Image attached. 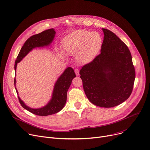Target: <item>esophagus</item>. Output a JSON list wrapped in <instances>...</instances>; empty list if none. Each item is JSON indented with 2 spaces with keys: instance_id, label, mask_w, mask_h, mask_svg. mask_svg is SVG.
<instances>
[{
  "instance_id": "esophagus-1",
  "label": "esophagus",
  "mask_w": 150,
  "mask_h": 150,
  "mask_svg": "<svg viewBox=\"0 0 150 150\" xmlns=\"http://www.w3.org/2000/svg\"><path fill=\"white\" fill-rule=\"evenodd\" d=\"M75 73L76 76H78L79 75V71L78 69H75Z\"/></svg>"
}]
</instances>
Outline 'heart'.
<instances>
[{"label":"heart","mask_w":150,"mask_h":150,"mask_svg":"<svg viewBox=\"0 0 150 150\" xmlns=\"http://www.w3.org/2000/svg\"><path fill=\"white\" fill-rule=\"evenodd\" d=\"M103 40L97 32L78 29L67 35L62 42L65 54L76 55L79 64H85L92 62L102 47Z\"/></svg>","instance_id":"heart-1"}]
</instances>
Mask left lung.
<instances>
[{
    "mask_svg": "<svg viewBox=\"0 0 150 150\" xmlns=\"http://www.w3.org/2000/svg\"><path fill=\"white\" fill-rule=\"evenodd\" d=\"M103 31L101 54L85 64L79 74L88 100L95 105L110 108L130 96L136 74L127 46L110 30L103 28Z\"/></svg>",
    "mask_w": 150,
    "mask_h": 150,
    "instance_id": "left-lung-1",
    "label": "left lung"
}]
</instances>
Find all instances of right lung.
I'll return each mask as SVG.
<instances>
[{"mask_svg": "<svg viewBox=\"0 0 150 150\" xmlns=\"http://www.w3.org/2000/svg\"><path fill=\"white\" fill-rule=\"evenodd\" d=\"M56 32L53 28L34 35L29 37L24 43L16 58L14 65L16 71L17 64L32 50L35 47L47 46L51 45L55 37ZM76 77L74 69L69 67L59 76L55 83L52 98L49 102L44 107L39 108H32L27 106L18 96V98L21 105L28 111L38 116L51 115L59 112L64 107L67 100V92L71 86L72 79ZM16 79L14 78V86H16ZM16 88L17 93V90Z\"/></svg>", "mask_w": 150, "mask_h": 150, "instance_id": "1", "label": "right lung"}]
</instances>
